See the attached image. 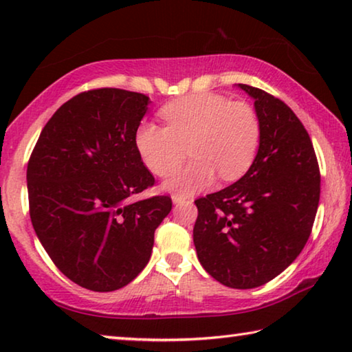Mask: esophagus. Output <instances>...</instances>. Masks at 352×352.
<instances>
[{
    "label": "esophagus",
    "mask_w": 352,
    "mask_h": 352,
    "mask_svg": "<svg viewBox=\"0 0 352 352\" xmlns=\"http://www.w3.org/2000/svg\"><path fill=\"white\" fill-rule=\"evenodd\" d=\"M186 200V197H183V195H178V194H172V201L174 204H182V201Z\"/></svg>",
    "instance_id": "34e87169"
}]
</instances>
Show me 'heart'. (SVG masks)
Here are the masks:
<instances>
[{"instance_id":"obj_1","label":"heart","mask_w":352,"mask_h":352,"mask_svg":"<svg viewBox=\"0 0 352 352\" xmlns=\"http://www.w3.org/2000/svg\"><path fill=\"white\" fill-rule=\"evenodd\" d=\"M164 126L142 122L136 129L135 146L148 170L169 177L184 160L189 144L188 168L168 182V188L183 194L210 184L216 174L225 182L239 178L253 163L259 147L261 122L252 105L230 102L214 93L177 99L162 109Z\"/></svg>"}]
</instances>
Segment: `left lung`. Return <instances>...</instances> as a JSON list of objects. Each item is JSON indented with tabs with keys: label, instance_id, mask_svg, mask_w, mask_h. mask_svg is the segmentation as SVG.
Here are the masks:
<instances>
[{
	"label": "left lung",
	"instance_id": "left-lung-1",
	"mask_svg": "<svg viewBox=\"0 0 352 352\" xmlns=\"http://www.w3.org/2000/svg\"><path fill=\"white\" fill-rule=\"evenodd\" d=\"M254 99L259 151L241 180L195 200L194 245L220 284L253 289L272 281L305 248L320 201L311 136L289 105L239 83Z\"/></svg>",
	"mask_w": 352,
	"mask_h": 352
}]
</instances>
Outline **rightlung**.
Masks as SVG:
<instances>
[{
    "label": "right lung",
    "mask_w": 352,
    "mask_h": 352,
    "mask_svg": "<svg viewBox=\"0 0 352 352\" xmlns=\"http://www.w3.org/2000/svg\"><path fill=\"white\" fill-rule=\"evenodd\" d=\"M142 93L96 88L65 102L28 163L31 222L56 267L80 287L118 290L151 259L169 195L133 201L155 184L135 146Z\"/></svg>",
    "instance_id": "obj_1"
}]
</instances>
